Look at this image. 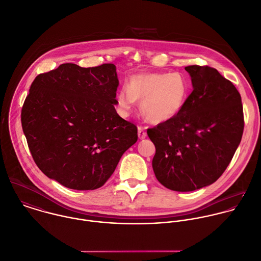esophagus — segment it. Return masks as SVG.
Returning a JSON list of instances; mask_svg holds the SVG:
<instances>
[{"mask_svg": "<svg viewBox=\"0 0 261 261\" xmlns=\"http://www.w3.org/2000/svg\"><path fill=\"white\" fill-rule=\"evenodd\" d=\"M138 137H139L140 139H144V138L146 137V132H145L144 128L141 127V126L138 127Z\"/></svg>", "mask_w": 261, "mask_h": 261, "instance_id": "obj_1", "label": "esophagus"}]
</instances>
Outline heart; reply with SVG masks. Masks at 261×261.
Listing matches in <instances>:
<instances>
[{
    "instance_id": "b5f03b06",
    "label": "heart",
    "mask_w": 261,
    "mask_h": 261,
    "mask_svg": "<svg viewBox=\"0 0 261 261\" xmlns=\"http://www.w3.org/2000/svg\"><path fill=\"white\" fill-rule=\"evenodd\" d=\"M190 85L179 72H151L130 77L128 86L117 93V106L123 116L130 114L136 101L144 119L153 124L174 119L184 108L189 96Z\"/></svg>"
}]
</instances>
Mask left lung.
<instances>
[{
	"label": "left lung",
	"instance_id": "left-lung-1",
	"mask_svg": "<svg viewBox=\"0 0 261 261\" xmlns=\"http://www.w3.org/2000/svg\"><path fill=\"white\" fill-rule=\"evenodd\" d=\"M193 91L172 120L147 129L155 146L152 169L168 189L189 192L215 183L225 172L243 135L241 95L208 66H187Z\"/></svg>",
	"mask_w": 261,
	"mask_h": 261
}]
</instances>
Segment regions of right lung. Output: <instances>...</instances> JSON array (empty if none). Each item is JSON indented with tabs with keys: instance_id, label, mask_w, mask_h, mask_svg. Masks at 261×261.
I'll return each instance as SVG.
<instances>
[{
	"instance_id": "obj_1",
	"label": "right lung",
	"mask_w": 261,
	"mask_h": 261,
	"mask_svg": "<svg viewBox=\"0 0 261 261\" xmlns=\"http://www.w3.org/2000/svg\"><path fill=\"white\" fill-rule=\"evenodd\" d=\"M116 66L67 63L33 80L21 123L31 155L49 179L74 190L101 187L123 153L137 141V127L116 112Z\"/></svg>"
}]
</instances>
